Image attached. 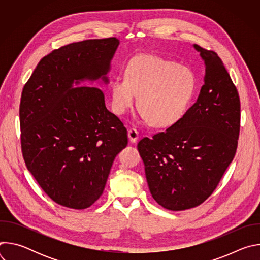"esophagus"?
<instances>
[{
	"label": "esophagus",
	"instance_id": "1",
	"mask_svg": "<svg viewBox=\"0 0 260 260\" xmlns=\"http://www.w3.org/2000/svg\"><path fill=\"white\" fill-rule=\"evenodd\" d=\"M127 135L132 143H136L139 140V132L136 128H129L127 132Z\"/></svg>",
	"mask_w": 260,
	"mask_h": 260
}]
</instances>
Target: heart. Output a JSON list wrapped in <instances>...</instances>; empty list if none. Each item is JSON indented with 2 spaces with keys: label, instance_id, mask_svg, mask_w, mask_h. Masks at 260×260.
Masks as SVG:
<instances>
[{
  "label": "heart",
  "instance_id": "heart-1",
  "mask_svg": "<svg viewBox=\"0 0 260 260\" xmlns=\"http://www.w3.org/2000/svg\"><path fill=\"white\" fill-rule=\"evenodd\" d=\"M197 89L194 73L187 67L154 54H139L123 75L110 86L111 107L117 115L131 109L138 95L142 115L154 127H169L186 113Z\"/></svg>",
  "mask_w": 260,
  "mask_h": 260
}]
</instances>
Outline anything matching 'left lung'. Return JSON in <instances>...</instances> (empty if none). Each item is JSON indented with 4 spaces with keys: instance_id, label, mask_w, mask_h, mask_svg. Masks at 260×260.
<instances>
[{
    "instance_id": "obj_1",
    "label": "left lung",
    "mask_w": 260,
    "mask_h": 260,
    "mask_svg": "<svg viewBox=\"0 0 260 260\" xmlns=\"http://www.w3.org/2000/svg\"><path fill=\"white\" fill-rule=\"evenodd\" d=\"M206 74L197 102L184 116L138 150L153 199L171 211L204 203L233 161L240 134V98L218 54L197 44Z\"/></svg>"
}]
</instances>
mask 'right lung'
I'll return each instance as SVG.
<instances>
[{
    "instance_id": "right-lung-1",
    "label": "right lung",
    "mask_w": 260,
    "mask_h": 260,
    "mask_svg": "<svg viewBox=\"0 0 260 260\" xmlns=\"http://www.w3.org/2000/svg\"><path fill=\"white\" fill-rule=\"evenodd\" d=\"M119 45L116 38L72 43L44 56L25 83L20 100L21 150L25 166L56 204L82 210L102 194L127 131L106 108L98 87Z\"/></svg>"
}]
</instances>
